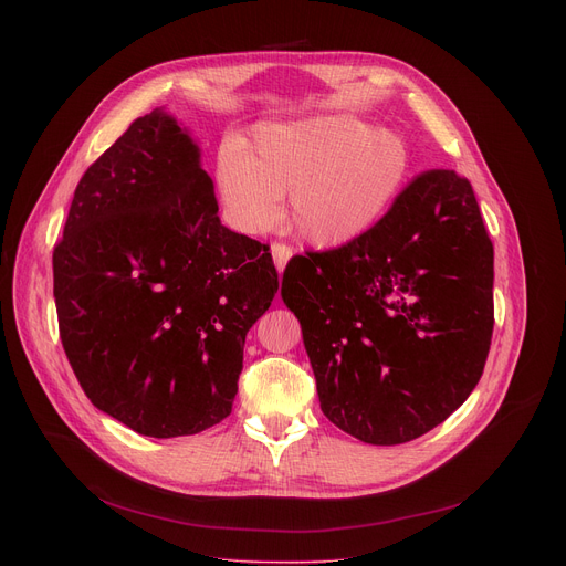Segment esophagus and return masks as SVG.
I'll return each instance as SVG.
<instances>
[{
	"label": "esophagus",
	"instance_id": "obj_1",
	"mask_svg": "<svg viewBox=\"0 0 566 566\" xmlns=\"http://www.w3.org/2000/svg\"><path fill=\"white\" fill-rule=\"evenodd\" d=\"M271 254H273L275 268L282 273L284 268H286V263H289V259L293 256V250H291L286 243H273V245H271Z\"/></svg>",
	"mask_w": 566,
	"mask_h": 566
}]
</instances>
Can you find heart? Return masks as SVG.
Returning a JSON list of instances; mask_svg holds the SVG:
<instances>
[{
	"label": "heart",
	"instance_id": "obj_1",
	"mask_svg": "<svg viewBox=\"0 0 566 566\" xmlns=\"http://www.w3.org/2000/svg\"><path fill=\"white\" fill-rule=\"evenodd\" d=\"M410 156L390 130L353 116L268 124L250 151L231 144L218 160V184L231 220L263 231L289 195V224L316 248H342L374 229L397 199Z\"/></svg>",
	"mask_w": 566,
	"mask_h": 566
}]
</instances>
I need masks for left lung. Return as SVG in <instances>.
Here are the masks:
<instances>
[{
	"label": "left lung",
	"mask_w": 566,
	"mask_h": 566,
	"mask_svg": "<svg viewBox=\"0 0 566 566\" xmlns=\"http://www.w3.org/2000/svg\"><path fill=\"white\" fill-rule=\"evenodd\" d=\"M321 410L369 444L444 422L480 382L493 335V243L468 178L429 169L358 241L286 263Z\"/></svg>",
	"instance_id": "obj_1"
}]
</instances>
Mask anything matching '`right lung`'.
Returning <instances> with one entry per match:
<instances>
[{
	"instance_id": "obj_1",
	"label": "right lung",
	"mask_w": 566,
	"mask_h": 566,
	"mask_svg": "<svg viewBox=\"0 0 566 566\" xmlns=\"http://www.w3.org/2000/svg\"><path fill=\"white\" fill-rule=\"evenodd\" d=\"M186 128L139 116L84 171L54 245L66 358L92 403L151 438L231 412L245 335L271 307L268 245L227 229Z\"/></svg>"
}]
</instances>
